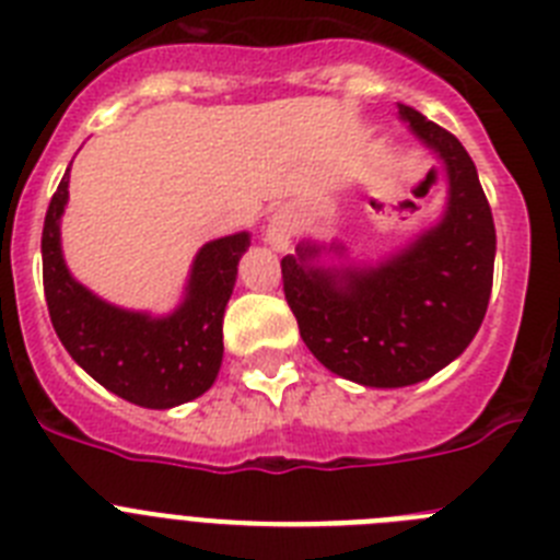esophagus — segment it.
<instances>
[{"label": "esophagus", "instance_id": "34e87169", "mask_svg": "<svg viewBox=\"0 0 560 560\" xmlns=\"http://www.w3.org/2000/svg\"><path fill=\"white\" fill-rule=\"evenodd\" d=\"M294 230H296L294 215H291L289 210H280L269 219V226H266V241H269L275 249H285L291 241V235H294Z\"/></svg>", "mask_w": 560, "mask_h": 560}]
</instances>
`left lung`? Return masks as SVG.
<instances>
[{
    "label": "left lung",
    "mask_w": 560,
    "mask_h": 560,
    "mask_svg": "<svg viewBox=\"0 0 560 560\" xmlns=\"http://www.w3.org/2000/svg\"><path fill=\"white\" fill-rule=\"evenodd\" d=\"M400 120L443 162V219L375 266H319L325 246L300 244L280 260L300 336L330 373L395 389L432 378L477 336L493 285L497 230L463 142L398 103ZM341 252V246H330Z\"/></svg>",
    "instance_id": "left-lung-1"
}]
</instances>
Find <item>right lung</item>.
<instances>
[{"instance_id": "right-lung-1", "label": "right lung", "mask_w": 560, "mask_h": 560, "mask_svg": "<svg viewBox=\"0 0 560 560\" xmlns=\"http://www.w3.org/2000/svg\"><path fill=\"white\" fill-rule=\"evenodd\" d=\"M69 167L47 207L42 232L44 296L67 353L108 393L145 409H171L212 387L224 359V308L249 232L210 241L192 260L185 300L167 316L106 303L69 275L61 252V215Z\"/></svg>"}]
</instances>
